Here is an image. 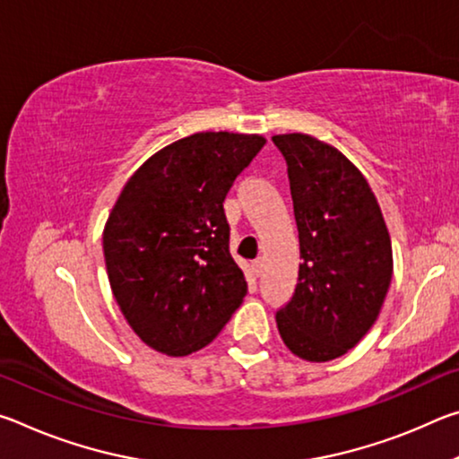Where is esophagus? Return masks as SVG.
<instances>
[{"label": "esophagus", "mask_w": 459, "mask_h": 459, "mask_svg": "<svg viewBox=\"0 0 459 459\" xmlns=\"http://www.w3.org/2000/svg\"><path fill=\"white\" fill-rule=\"evenodd\" d=\"M251 271H253L255 277H261V275H263V261H261V259L253 261V263H251Z\"/></svg>", "instance_id": "34e87169"}]
</instances>
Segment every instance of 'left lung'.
Wrapping results in <instances>:
<instances>
[{
	"instance_id": "1",
	"label": "left lung",
	"mask_w": 459,
	"mask_h": 459,
	"mask_svg": "<svg viewBox=\"0 0 459 459\" xmlns=\"http://www.w3.org/2000/svg\"><path fill=\"white\" fill-rule=\"evenodd\" d=\"M273 143L287 164L301 259L277 328L295 356L328 362L377 322L393 277L391 237L368 182L336 147L304 134Z\"/></svg>"
}]
</instances>
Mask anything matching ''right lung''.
<instances>
[{"mask_svg":"<svg viewBox=\"0 0 459 459\" xmlns=\"http://www.w3.org/2000/svg\"><path fill=\"white\" fill-rule=\"evenodd\" d=\"M265 137L206 131L178 139L129 178L103 232L108 283L153 351L186 356L219 336L247 281L229 251L222 202Z\"/></svg>","mask_w":459,"mask_h":459,"instance_id":"1","label":"right lung"}]
</instances>
